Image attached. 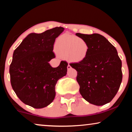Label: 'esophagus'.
I'll return each instance as SVG.
<instances>
[{
    "mask_svg": "<svg viewBox=\"0 0 132 132\" xmlns=\"http://www.w3.org/2000/svg\"><path fill=\"white\" fill-rule=\"evenodd\" d=\"M67 68H68V70H70V69H71V67L70 66V65L69 64H68V66H67Z\"/></svg>",
    "mask_w": 132,
    "mask_h": 132,
    "instance_id": "obj_1",
    "label": "esophagus"
}]
</instances>
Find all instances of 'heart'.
<instances>
[{
	"label": "heart",
	"instance_id": "1",
	"mask_svg": "<svg viewBox=\"0 0 132 132\" xmlns=\"http://www.w3.org/2000/svg\"><path fill=\"white\" fill-rule=\"evenodd\" d=\"M89 45L84 39L71 35H62L57 39L55 50L70 62H80L87 57Z\"/></svg>",
	"mask_w": 132,
	"mask_h": 132
}]
</instances>
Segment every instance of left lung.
<instances>
[{
  "label": "left lung",
  "mask_w": 132,
  "mask_h": 132,
  "mask_svg": "<svg viewBox=\"0 0 132 132\" xmlns=\"http://www.w3.org/2000/svg\"><path fill=\"white\" fill-rule=\"evenodd\" d=\"M89 45L87 57L70 64L77 72V82L85 100L97 106L111 102L122 82V62L117 49L103 36L76 34Z\"/></svg>",
  "instance_id": "8db88e82"
}]
</instances>
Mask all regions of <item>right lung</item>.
<instances>
[{
    "mask_svg": "<svg viewBox=\"0 0 132 132\" xmlns=\"http://www.w3.org/2000/svg\"><path fill=\"white\" fill-rule=\"evenodd\" d=\"M64 30L56 27L29 34L14 50L10 66L11 84L20 100L32 108L40 109L51 103L57 80L66 75V61H61L56 68L48 63L55 57L54 43Z\"/></svg>",
    "mask_w": 132,
    "mask_h": 132,
    "instance_id": "1",
    "label": "right lung"
}]
</instances>
